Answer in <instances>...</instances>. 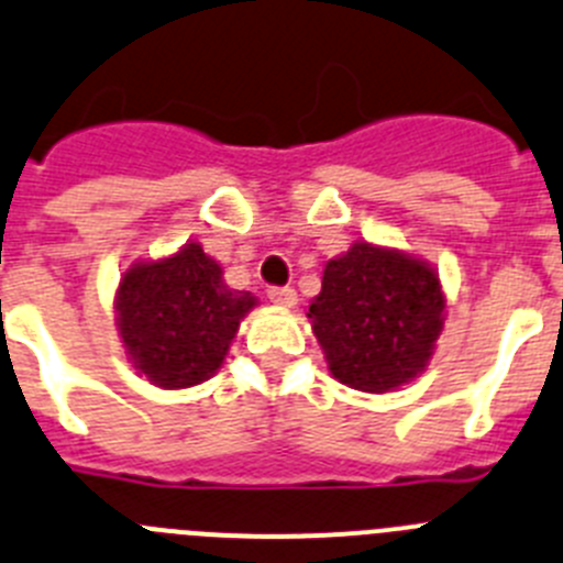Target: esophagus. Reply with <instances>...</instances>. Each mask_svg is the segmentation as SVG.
I'll use <instances>...</instances> for the list:
<instances>
[{
    "mask_svg": "<svg viewBox=\"0 0 563 563\" xmlns=\"http://www.w3.org/2000/svg\"><path fill=\"white\" fill-rule=\"evenodd\" d=\"M266 297H269V300L280 308L297 306V291H294L291 286H272L269 291H266Z\"/></svg>",
    "mask_w": 563,
    "mask_h": 563,
    "instance_id": "obj_1",
    "label": "esophagus"
}]
</instances>
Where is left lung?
<instances>
[{"mask_svg": "<svg viewBox=\"0 0 563 563\" xmlns=\"http://www.w3.org/2000/svg\"><path fill=\"white\" fill-rule=\"evenodd\" d=\"M308 319L333 378L387 393L427 367L443 328V294L438 275L420 261L353 244L325 266Z\"/></svg>", "mask_w": 563, "mask_h": 563, "instance_id": "left-lung-1", "label": "left lung"}]
</instances>
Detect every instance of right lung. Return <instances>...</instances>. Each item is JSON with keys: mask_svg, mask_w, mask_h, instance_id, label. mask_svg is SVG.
Segmentation results:
<instances>
[{"mask_svg": "<svg viewBox=\"0 0 563 563\" xmlns=\"http://www.w3.org/2000/svg\"><path fill=\"white\" fill-rule=\"evenodd\" d=\"M255 306L250 291L221 280V266L199 244L174 257L125 272L118 325L125 351L156 387H194L221 367L241 319Z\"/></svg>", "mask_w": 563, "mask_h": 563, "instance_id": "1", "label": "right lung"}]
</instances>
